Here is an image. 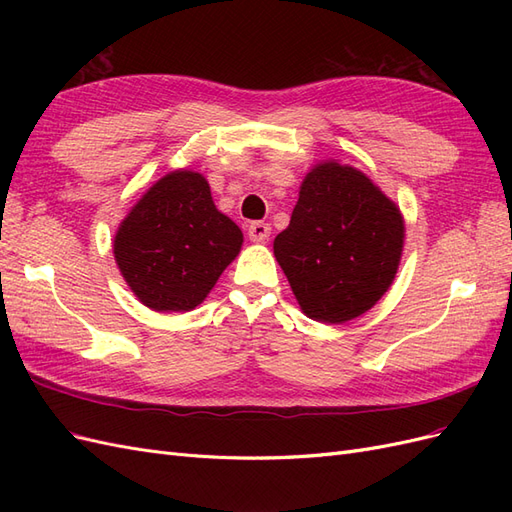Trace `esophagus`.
Masks as SVG:
<instances>
[{"label":"esophagus","mask_w":512,"mask_h":512,"mask_svg":"<svg viewBox=\"0 0 512 512\" xmlns=\"http://www.w3.org/2000/svg\"><path fill=\"white\" fill-rule=\"evenodd\" d=\"M269 235H271V226L267 222H252L250 226H247V237L256 243L267 241Z\"/></svg>","instance_id":"esophagus-1"}]
</instances>
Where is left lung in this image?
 <instances>
[{
    "mask_svg": "<svg viewBox=\"0 0 512 512\" xmlns=\"http://www.w3.org/2000/svg\"><path fill=\"white\" fill-rule=\"evenodd\" d=\"M404 247V220L361 170L324 162L307 173L286 230L273 241L303 312L339 324L389 290Z\"/></svg>",
    "mask_w": 512,
    "mask_h": 512,
    "instance_id": "1",
    "label": "left lung"
}]
</instances>
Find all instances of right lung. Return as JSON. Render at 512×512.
Returning <instances> with one entry per match:
<instances>
[{
	"instance_id": "obj_1",
	"label": "right lung",
	"mask_w": 512,
	"mask_h": 512,
	"mask_svg": "<svg viewBox=\"0 0 512 512\" xmlns=\"http://www.w3.org/2000/svg\"><path fill=\"white\" fill-rule=\"evenodd\" d=\"M243 235L192 170L162 177L115 235V260L132 292L156 312H190L241 250Z\"/></svg>"
}]
</instances>
